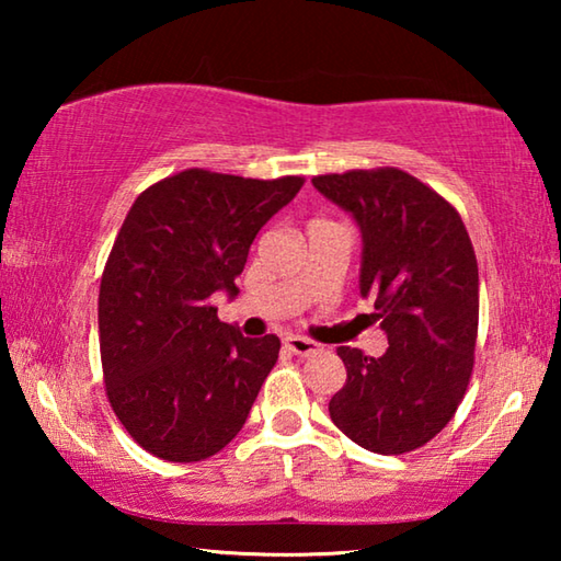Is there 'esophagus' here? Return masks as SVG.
Masks as SVG:
<instances>
[{
	"instance_id": "34e87169",
	"label": "esophagus",
	"mask_w": 561,
	"mask_h": 561,
	"mask_svg": "<svg viewBox=\"0 0 561 561\" xmlns=\"http://www.w3.org/2000/svg\"><path fill=\"white\" fill-rule=\"evenodd\" d=\"M284 348L291 351L294 356H309V354H317L319 344H314V341H311V339L289 334L287 339H284Z\"/></svg>"
}]
</instances>
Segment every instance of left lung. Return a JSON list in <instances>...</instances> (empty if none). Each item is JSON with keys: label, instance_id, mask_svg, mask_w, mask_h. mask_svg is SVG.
Here are the masks:
<instances>
[{"label": "left lung", "instance_id": "left-lung-1", "mask_svg": "<svg viewBox=\"0 0 561 561\" xmlns=\"http://www.w3.org/2000/svg\"><path fill=\"white\" fill-rule=\"evenodd\" d=\"M360 232V297H376L383 356L339 346L346 383L329 401L360 448L401 455L438 435L468 388L478 336V260L450 203L396 168L311 178Z\"/></svg>", "mask_w": 561, "mask_h": 561}]
</instances>
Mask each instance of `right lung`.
<instances>
[{"instance_id": "obj_1", "label": "right lung", "mask_w": 561, "mask_h": 561, "mask_svg": "<svg viewBox=\"0 0 561 561\" xmlns=\"http://www.w3.org/2000/svg\"><path fill=\"white\" fill-rule=\"evenodd\" d=\"M301 185L190 168L133 203L103 270L99 334L113 413L144 450L197 462L242 431L279 339L242 336L210 297L240 294L250 244Z\"/></svg>"}]
</instances>
